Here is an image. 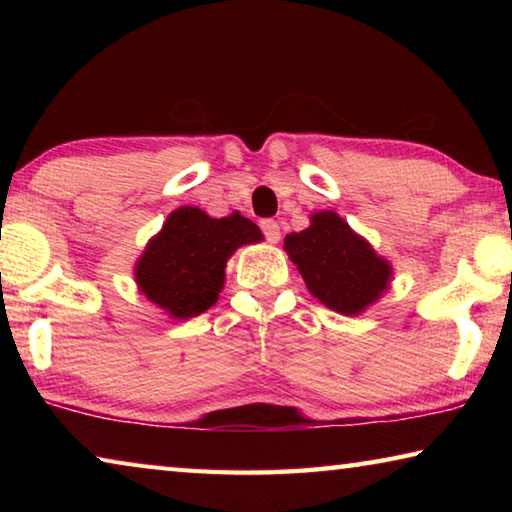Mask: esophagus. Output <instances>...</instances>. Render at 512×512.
Segmentation results:
<instances>
[{
    "label": "esophagus",
    "mask_w": 512,
    "mask_h": 512,
    "mask_svg": "<svg viewBox=\"0 0 512 512\" xmlns=\"http://www.w3.org/2000/svg\"><path fill=\"white\" fill-rule=\"evenodd\" d=\"M259 228H262L268 244H277V241H280V225H277L275 221L264 219L262 223H259Z\"/></svg>",
    "instance_id": "obj_1"
}]
</instances>
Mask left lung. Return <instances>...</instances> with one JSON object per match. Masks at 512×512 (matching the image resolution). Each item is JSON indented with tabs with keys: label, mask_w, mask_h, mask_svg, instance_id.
I'll return each mask as SVG.
<instances>
[{
	"label": "left lung",
	"mask_w": 512,
	"mask_h": 512,
	"mask_svg": "<svg viewBox=\"0 0 512 512\" xmlns=\"http://www.w3.org/2000/svg\"><path fill=\"white\" fill-rule=\"evenodd\" d=\"M284 250L309 293L332 311L357 316L381 298L393 266L336 212L311 214V225L284 237Z\"/></svg>",
	"instance_id": "8db88e82"
}]
</instances>
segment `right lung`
Masks as SVG:
<instances>
[{
  "mask_svg": "<svg viewBox=\"0 0 512 512\" xmlns=\"http://www.w3.org/2000/svg\"><path fill=\"white\" fill-rule=\"evenodd\" d=\"M257 241L262 232L239 212L212 219L198 207H178L137 259L135 282L171 318H194L219 300L230 255Z\"/></svg>",
  "mask_w": 512,
  "mask_h": 512,
  "instance_id": "obj_1",
  "label": "right lung"
}]
</instances>
